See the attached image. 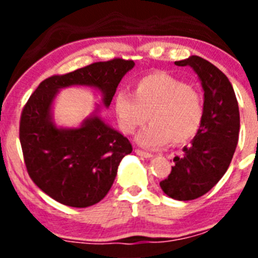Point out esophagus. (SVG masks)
Returning a JSON list of instances; mask_svg holds the SVG:
<instances>
[{"label": "esophagus", "instance_id": "obj_1", "mask_svg": "<svg viewBox=\"0 0 258 258\" xmlns=\"http://www.w3.org/2000/svg\"><path fill=\"white\" fill-rule=\"evenodd\" d=\"M136 154L137 155H140V156H143V157H152L154 156V155L152 154H150V152H146V151H142V150H140V149H137L136 150Z\"/></svg>", "mask_w": 258, "mask_h": 258}]
</instances>
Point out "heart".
<instances>
[{
  "label": "heart",
  "instance_id": "1",
  "mask_svg": "<svg viewBox=\"0 0 258 258\" xmlns=\"http://www.w3.org/2000/svg\"><path fill=\"white\" fill-rule=\"evenodd\" d=\"M115 111L122 133L133 134L147 118L137 142L146 149H159L172 141L184 145L199 133L204 118V97L184 80L166 72H154L134 83L133 95L120 92Z\"/></svg>",
  "mask_w": 258,
  "mask_h": 258
}]
</instances>
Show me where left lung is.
<instances>
[{
	"label": "left lung",
	"mask_w": 258,
	"mask_h": 258,
	"mask_svg": "<svg viewBox=\"0 0 258 258\" xmlns=\"http://www.w3.org/2000/svg\"><path fill=\"white\" fill-rule=\"evenodd\" d=\"M192 68L204 90V118L199 133L183 152L160 187L175 200H194L208 192L226 173L239 140L238 101L229 79L216 66L192 55L175 61Z\"/></svg>",
	"instance_id": "8db88e82"
}]
</instances>
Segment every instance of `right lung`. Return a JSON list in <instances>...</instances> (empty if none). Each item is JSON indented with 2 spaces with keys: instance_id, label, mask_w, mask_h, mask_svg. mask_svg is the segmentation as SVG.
Here are the masks:
<instances>
[{
  "instance_id": "add662e5",
  "label": "right lung",
  "mask_w": 258,
  "mask_h": 258,
  "mask_svg": "<svg viewBox=\"0 0 258 258\" xmlns=\"http://www.w3.org/2000/svg\"><path fill=\"white\" fill-rule=\"evenodd\" d=\"M133 60L97 61L66 75L44 80L29 97L20 116L19 140L32 181L60 204L86 208L101 202L112 186L117 166L133 151L126 137L98 115L76 129L56 127L51 104L59 89L72 85L98 88L108 107L118 83Z\"/></svg>"
}]
</instances>
